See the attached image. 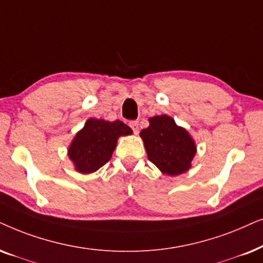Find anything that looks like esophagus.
Here are the masks:
<instances>
[{
  "label": "esophagus",
  "instance_id": "obj_1",
  "mask_svg": "<svg viewBox=\"0 0 263 263\" xmlns=\"http://www.w3.org/2000/svg\"><path fill=\"white\" fill-rule=\"evenodd\" d=\"M129 127L134 129L135 135H138V132H139V124H138V121H131V122H129Z\"/></svg>",
  "mask_w": 263,
  "mask_h": 263
}]
</instances>
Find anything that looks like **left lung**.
Masks as SVG:
<instances>
[{
    "instance_id": "8db88e82",
    "label": "left lung",
    "mask_w": 263,
    "mask_h": 263,
    "mask_svg": "<svg viewBox=\"0 0 263 263\" xmlns=\"http://www.w3.org/2000/svg\"><path fill=\"white\" fill-rule=\"evenodd\" d=\"M139 136L148 159L163 174L179 176L191 168L197 146L187 129L178 126L170 115L149 118V126Z\"/></svg>"
}]
</instances>
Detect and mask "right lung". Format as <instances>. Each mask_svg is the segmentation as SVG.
<instances>
[{
	"instance_id": "add662e5",
	"label": "right lung",
	"mask_w": 263,
	"mask_h": 263,
	"mask_svg": "<svg viewBox=\"0 0 263 263\" xmlns=\"http://www.w3.org/2000/svg\"><path fill=\"white\" fill-rule=\"evenodd\" d=\"M132 134V129L120 120L90 118L72 139L67 155L77 172L93 173L110 160L118 139Z\"/></svg>"
}]
</instances>
